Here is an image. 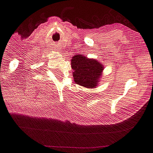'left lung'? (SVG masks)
Returning <instances> with one entry per match:
<instances>
[{"mask_svg": "<svg viewBox=\"0 0 153 153\" xmlns=\"http://www.w3.org/2000/svg\"><path fill=\"white\" fill-rule=\"evenodd\" d=\"M71 66L74 79L76 83L85 88H95L103 71V65L98 61L88 59L82 54H76L72 57Z\"/></svg>", "mask_w": 153, "mask_h": 153, "instance_id": "left-lung-1", "label": "left lung"}]
</instances>
